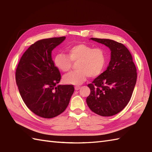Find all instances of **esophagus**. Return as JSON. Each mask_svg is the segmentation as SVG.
I'll return each instance as SVG.
<instances>
[{"mask_svg":"<svg viewBox=\"0 0 152 152\" xmlns=\"http://www.w3.org/2000/svg\"><path fill=\"white\" fill-rule=\"evenodd\" d=\"M75 88L76 91H77V90H79V89L80 88V86H75Z\"/></svg>","mask_w":152,"mask_h":152,"instance_id":"obj_1","label":"esophagus"}]
</instances>
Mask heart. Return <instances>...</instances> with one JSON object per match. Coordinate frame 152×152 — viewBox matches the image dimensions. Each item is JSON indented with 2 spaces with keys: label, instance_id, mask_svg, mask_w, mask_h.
<instances>
[{
  "label": "heart",
  "instance_id": "b5f03b06",
  "mask_svg": "<svg viewBox=\"0 0 152 152\" xmlns=\"http://www.w3.org/2000/svg\"><path fill=\"white\" fill-rule=\"evenodd\" d=\"M67 54L59 53L54 57V64L62 72H68L72 67V62L76 63V71L65 75L66 83L80 85L89 76L95 77L103 71L107 64V56L102 48H93L85 44L70 45L67 48Z\"/></svg>",
  "mask_w": 152,
  "mask_h": 152
}]
</instances>
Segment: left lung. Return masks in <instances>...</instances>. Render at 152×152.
I'll use <instances>...</instances> for the list:
<instances>
[{"mask_svg": "<svg viewBox=\"0 0 152 152\" xmlns=\"http://www.w3.org/2000/svg\"><path fill=\"white\" fill-rule=\"evenodd\" d=\"M91 39L110 48L111 60L106 71L87 85L91 94L87 104L99 115H114L130 102L137 80V69L131 53L121 43L110 39Z\"/></svg>", "mask_w": 152, "mask_h": 152, "instance_id": "obj_1", "label": "left lung"}]
</instances>
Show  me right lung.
<instances>
[{
	"mask_svg": "<svg viewBox=\"0 0 152 152\" xmlns=\"http://www.w3.org/2000/svg\"><path fill=\"white\" fill-rule=\"evenodd\" d=\"M65 37L43 39L34 43L22 56L15 73L24 102L34 114L53 118L67 107L75 91L72 85H58L59 69L54 66L51 52Z\"/></svg>",
	"mask_w": 152,
	"mask_h": 152,
	"instance_id": "obj_1",
	"label": "right lung"
}]
</instances>
